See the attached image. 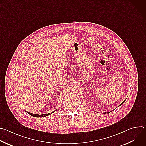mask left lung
Wrapping results in <instances>:
<instances>
[{"instance_id":"obj_1","label":"left lung","mask_w":146,"mask_h":146,"mask_svg":"<svg viewBox=\"0 0 146 146\" xmlns=\"http://www.w3.org/2000/svg\"><path fill=\"white\" fill-rule=\"evenodd\" d=\"M125 100H126V99H125V100H123V102H122V103L121 104V105H120L119 106H121V105H122V104H123V103L125 102ZM109 113V112H108V113Z\"/></svg>"}]
</instances>
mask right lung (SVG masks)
<instances>
[{
  "instance_id": "add662e5",
  "label": "right lung",
  "mask_w": 146,
  "mask_h": 146,
  "mask_svg": "<svg viewBox=\"0 0 146 146\" xmlns=\"http://www.w3.org/2000/svg\"><path fill=\"white\" fill-rule=\"evenodd\" d=\"M55 111H56V110H55V111H52L51 113H48V114H41V115H39V114H32V113H30V112H28V111H27V113H28L29 114H30L31 115H32V116H33V117H46V116H48V115H49L51 114L52 113H54Z\"/></svg>"
}]
</instances>
